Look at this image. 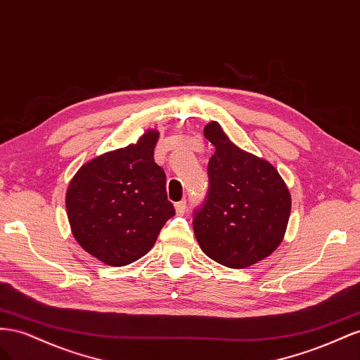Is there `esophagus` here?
Segmentation results:
<instances>
[{"instance_id":"esophagus-1","label":"esophagus","mask_w":360,"mask_h":360,"mask_svg":"<svg viewBox=\"0 0 360 360\" xmlns=\"http://www.w3.org/2000/svg\"><path fill=\"white\" fill-rule=\"evenodd\" d=\"M174 208H176L178 214H184V212H186V210H187V200L182 199V200L176 202V203H174Z\"/></svg>"}]
</instances>
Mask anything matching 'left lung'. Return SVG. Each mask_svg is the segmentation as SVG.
<instances>
[{
	"label": "left lung",
	"mask_w": 360,
	"mask_h": 360,
	"mask_svg": "<svg viewBox=\"0 0 360 360\" xmlns=\"http://www.w3.org/2000/svg\"><path fill=\"white\" fill-rule=\"evenodd\" d=\"M215 152L208 162L207 198L193 212L200 249L229 269H244L281 244L291 212V196L269 161L244 152L217 122L203 129Z\"/></svg>",
	"instance_id": "left-lung-1"
}]
</instances>
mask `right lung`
I'll use <instances>...</instances> for the list:
<instances>
[{
    "label": "right lung",
    "instance_id": "right-lung-1",
    "mask_svg": "<svg viewBox=\"0 0 360 360\" xmlns=\"http://www.w3.org/2000/svg\"><path fill=\"white\" fill-rule=\"evenodd\" d=\"M158 131L89 161L70 181L68 219L78 244L99 261L128 265L145 256L174 215L166 173L153 161Z\"/></svg>",
    "mask_w": 360,
    "mask_h": 360
}]
</instances>
